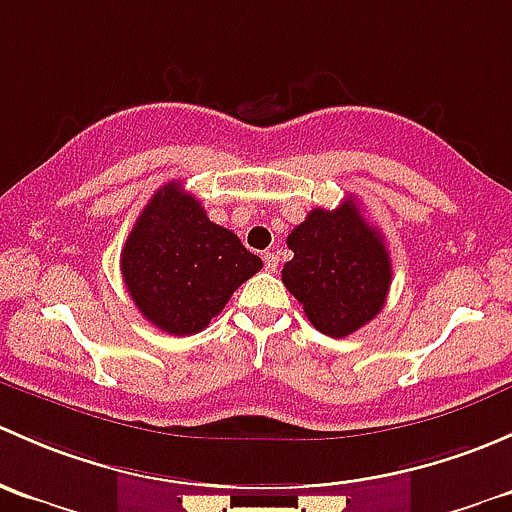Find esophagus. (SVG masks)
<instances>
[{
    "label": "esophagus",
    "mask_w": 512,
    "mask_h": 512,
    "mask_svg": "<svg viewBox=\"0 0 512 512\" xmlns=\"http://www.w3.org/2000/svg\"><path fill=\"white\" fill-rule=\"evenodd\" d=\"M263 263H266V268L271 273L278 271V256L273 254V251H266V254H263Z\"/></svg>",
    "instance_id": "34e87169"
}]
</instances>
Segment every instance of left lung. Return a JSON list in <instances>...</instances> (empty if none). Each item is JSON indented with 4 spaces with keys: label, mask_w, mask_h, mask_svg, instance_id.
I'll list each match as a JSON object with an SVG mask.
<instances>
[{
    "label": "left lung",
    "mask_w": 512,
    "mask_h": 512,
    "mask_svg": "<svg viewBox=\"0 0 512 512\" xmlns=\"http://www.w3.org/2000/svg\"><path fill=\"white\" fill-rule=\"evenodd\" d=\"M288 249L293 258L283 266V286L315 330L347 337L377 318L392 283V261L355 197L337 209H313L288 234Z\"/></svg>",
    "instance_id": "1"
}]
</instances>
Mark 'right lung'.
Returning <instances> with one entry per match:
<instances>
[{
	"label": "right lung",
	"instance_id": "1",
	"mask_svg": "<svg viewBox=\"0 0 512 512\" xmlns=\"http://www.w3.org/2000/svg\"><path fill=\"white\" fill-rule=\"evenodd\" d=\"M261 266L179 182L157 189L120 254L125 288L142 318L179 337L207 328Z\"/></svg>",
	"mask_w": 512,
	"mask_h": 512
}]
</instances>
